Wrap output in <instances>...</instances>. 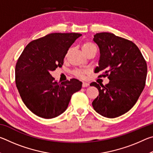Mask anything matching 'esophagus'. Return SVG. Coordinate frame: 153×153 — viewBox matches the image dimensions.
Listing matches in <instances>:
<instances>
[{"label":"esophagus","instance_id":"34e87169","mask_svg":"<svg viewBox=\"0 0 153 153\" xmlns=\"http://www.w3.org/2000/svg\"><path fill=\"white\" fill-rule=\"evenodd\" d=\"M89 84L88 83H86V82H83L82 83V87L83 88H86V87H88L89 86Z\"/></svg>","mask_w":153,"mask_h":153}]
</instances>
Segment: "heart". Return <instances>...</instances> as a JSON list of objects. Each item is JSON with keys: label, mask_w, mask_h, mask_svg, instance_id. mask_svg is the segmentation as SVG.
<instances>
[{"label": "heart", "mask_w": 153, "mask_h": 153, "mask_svg": "<svg viewBox=\"0 0 153 153\" xmlns=\"http://www.w3.org/2000/svg\"><path fill=\"white\" fill-rule=\"evenodd\" d=\"M70 51L71 49H69V50H68V51L67 52L65 57L67 58V56H69V53H70ZM82 51L86 55H89L90 53L96 54L97 52V46L94 43L90 42V41H85V42H84L82 44ZM87 74L88 72L86 71L79 70V69H76V70H75L74 71V76L79 79H84Z\"/></svg>", "instance_id": "obj_1"}]
</instances>
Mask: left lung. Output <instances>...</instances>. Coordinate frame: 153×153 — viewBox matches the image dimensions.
<instances>
[{"label":"left lung","mask_w":153,"mask_h":153,"mask_svg":"<svg viewBox=\"0 0 153 153\" xmlns=\"http://www.w3.org/2000/svg\"><path fill=\"white\" fill-rule=\"evenodd\" d=\"M94 42L100 48L99 67L108 84H90L99 94L92 106L98 113L115 118L128 112L136 104L146 84L147 64L138 46L131 41L108 32L97 33Z\"/></svg>","instance_id":"obj_1"}]
</instances>
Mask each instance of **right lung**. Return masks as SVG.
Masks as SVG:
<instances>
[{"label": "right lung", "instance_id": "1", "mask_svg": "<svg viewBox=\"0 0 153 153\" xmlns=\"http://www.w3.org/2000/svg\"><path fill=\"white\" fill-rule=\"evenodd\" d=\"M82 34L52 33L25 46L15 65V84L25 106L38 117L51 119L63 113L71 96L81 89L76 79L59 84L51 71L63 65L69 47Z\"/></svg>", "mask_w": 153, "mask_h": 153}]
</instances>
